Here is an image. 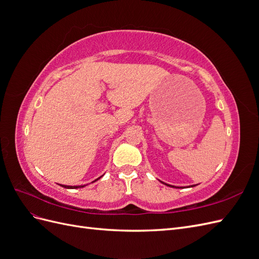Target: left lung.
<instances>
[{
	"instance_id": "obj_1",
	"label": "left lung",
	"mask_w": 259,
	"mask_h": 259,
	"mask_svg": "<svg viewBox=\"0 0 259 259\" xmlns=\"http://www.w3.org/2000/svg\"><path fill=\"white\" fill-rule=\"evenodd\" d=\"M160 182H161V180H160ZM162 184H164V185H165V186H167V187H171V188H179V187H176V186H171V185H168V184H165V183H163V182H161ZM194 186H197V185H191V186H188V187H194ZM180 188H182V187H180Z\"/></svg>"
}]
</instances>
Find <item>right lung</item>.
I'll return each mask as SVG.
<instances>
[{
	"label": "right lung",
	"mask_w": 259,
	"mask_h": 259,
	"mask_svg": "<svg viewBox=\"0 0 259 259\" xmlns=\"http://www.w3.org/2000/svg\"><path fill=\"white\" fill-rule=\"evenodd\" d=\"M104 176V175H103ZM103 176H100V177H98L97 179H95L94 180V182H92V183H95V182H97L98 179H100L101 177ZM61 187H64V188H67V189H77V188H83V187H85V185L84 186H66V185H60Z\"/></svg>",
	"instance_id": "1"
}]
</instances>
